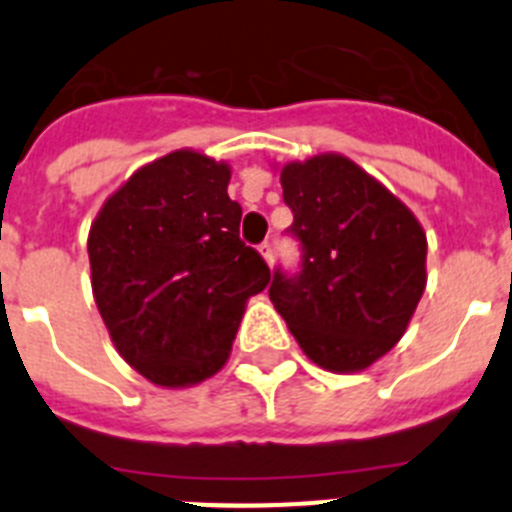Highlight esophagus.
Instances as JSON below:
<instances>
[{"mask_svg": "<svg viewBox=\"0 0 512 512\" xmlns=\"http://www.w3.org/2000/svg\"><path fill=\"white\" fill-rule=\"evenodd\" d=\"M259 251H261V256H264V259H266V264L271 266V261H274V248H271V243L264 241L259 246Z\"/></svg>", "mask_w": 512, "mask_h": 512, "instance_id": "34e87169", "label": "esophagus"}]
</instances>
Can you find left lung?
<instances>
[{
  "mask_svg": "<svg viewBox=\"0 0 512 512\" xmlns=\"http://www.w3.org/2000/svg\"><path fill=\"white\" fill-rule=\"evenodd\" d=\"M297 274L274 271L269 297L292 336L328 372L372 366L402 338L425 289V233L413 212L346 156L282 169Z\"/></svg>",
  "mask_w": 512,
  "mask_h": 512,
  "instance_id": "left-lung-1",
  "label": "left lung"
}]
</instances>
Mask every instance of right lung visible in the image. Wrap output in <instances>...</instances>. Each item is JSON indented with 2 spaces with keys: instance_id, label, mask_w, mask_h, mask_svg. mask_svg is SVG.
Masks as SVG:
<instances>
[{
  "instance_id": "obj_1",
  "label": "right lung",
  "mask_w": 512,
  "mask_h": 512,
  "mask_svg": "<svg viewBox=\"0 0 512 512\" xmlns=\"http://www.w3.org/2000/svg\"><path fill=\"white\" fill-rule=\"evenodd\" d=\"M230 166L174 151L135 171L89 230L92 292L120 356L158 387H189L228 361L248 297L271 271L241 241Z\"/></svg>"
}]
</instances>
